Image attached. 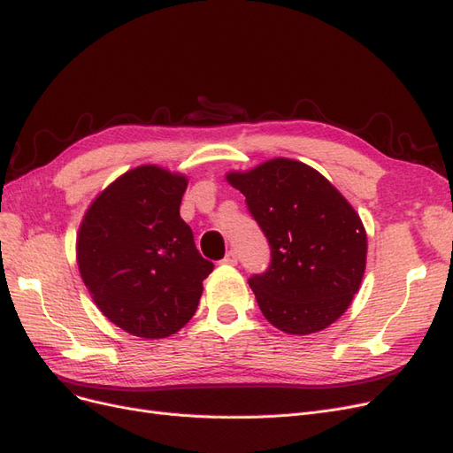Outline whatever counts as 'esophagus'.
Segmentation results:
<instances>
[{"label": "esophagus", "mask_w": 453, "mask_h": 453, "mask_svg": "<svg viewBox=\"0 0 453 453\" xmlns=\"http://www.w3.org/2000/svg\"><path fill=\"white\" fill-rule=\"evenodd\" d=\"M223 265H226V266H236L238 265V255H236V251H228L226 255H225V258L221 260Z\"/></svg>", "instance_id": "obj_1"}]
</instances>
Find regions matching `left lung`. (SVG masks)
Here are the masks:
<instances>
[{
	"label": "left lung",
	"mask_w": 453,
	"mask_h": 453,
	"mask_svg": "<svg viewBox=\"0 0 453 453\" xmlns=\"http://www.w3.org/2000/svg\"><path fill=\"white\" fill-rule=\"evenodd\" d=\"M226 181L245 196L270 243L266 272L250 278L265 318L287 334H311L351 304L366 266V232L353 205L304 162L272 158Z\"/></svg>",
	"instance_id": "1"
}]
</instances>
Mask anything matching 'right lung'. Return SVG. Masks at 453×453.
Listing matches in <instances>:
<instances>
[{
	"label": "right lung",
	"instance_id": "1",
	"mask_svg": "<svg viewBox=\"0 0 453 453\" xmlns=\"http://www.w3.org/2000/svg\"><path fill=\"white\" fill-rule=\"evenodd\" d=\"M187 183L183 173L143 164L105 187L81 221V278L105 318L134 336L180 331L213 270L180 215Z\"/></svg>",
	"mask_w": 453,
	"mask_h": 453
}]
</instances>
